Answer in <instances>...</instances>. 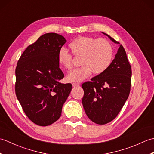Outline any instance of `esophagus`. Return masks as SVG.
<instances>
[{
    "label": "esophagus",
    "mask_w": 154,
    "mask_h": 154,
    "mask_svg": "<svg viewBox=\"0 0 154 154\" xmlns=\"http://www.w3.org/2000/svg\"><path fill=\"white\" fill-rule=\"evenodd\" d=\"M79 83H72V85H73V87H77V86H79Z\"/></svg>",
    "instance_id": "obj_1"
}]
</instances>
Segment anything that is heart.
I'll list each match as a JSON object with an SVG mask.
<instances>
[{
    "mask_svg": "<svg viewBox=\"0 0 154 154\" xmlns=\"http://www.w3.org/2000/svg\"><path fill=\"white\" fill-rule=\"evenodd\" d=\"M75 57H81L80 65L68 73L69 82H81L89 77L93 72L99 75L105 71L111 63L113 57L112 45L106 39H96L89 36H80L69 44ZM58 62L66 69L73 67V55L61 48L58 52Z\"/></svg>",
    "mask_w": 154,
    "mask_h": 154,
    "instance_id": "1",
    "label": "heart"
}]
</instances>
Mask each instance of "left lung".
<instances>
[{"instance_id":"8db88e82","label":"left lung","mask_w":154,"mask_h":154,"mask_svg":"<svg viewBox=\"0 0 154 154\" xmlns=\"http://www.w3.org/2000/svg\"><path fill=\"white\" fill-rule=\"evenodd\" d=\"M103 34L114 43L119 44L109 35ZM131 76V65L120 44L107 69L81 85L84 90L83 106L91 120L106 124L115 119L129 96Z\"/></svg>"}]
</instances>
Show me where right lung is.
I'll use <instances>...</instances> for the list:
<instances>
[{"mask_svg":"<svg viewBox=\"0 0 154 154\" xmlns=\"http://www.w3.org/2000/svg\"><path fill=\"white\" fill-rule=\"evenodd\" d=\"M66 40L63 35L47 33L29 45L16 67L15 93L26 115L38 126L57 121L72 85L62 84L58 52Z\"/></svg>","mask_w":154,"mask_h":154,"instance_id":"add662e5","label":"right lung"}]
</instances>
